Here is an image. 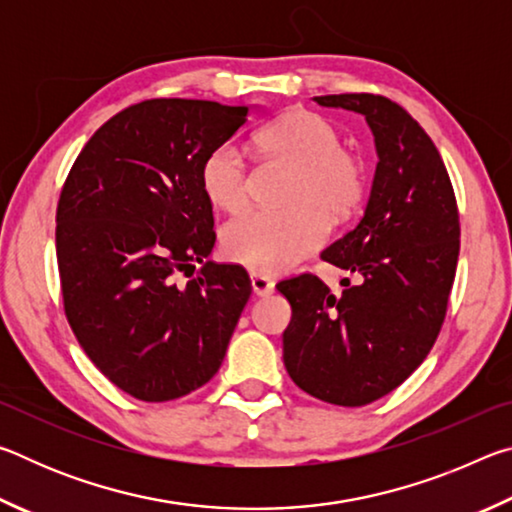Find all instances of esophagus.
Wrapping results in <instances>:
<instances>
[{
	"mask_svg": "<svg viewBox=\"0 0 512 512\" xmlns=\"http://www.w3.org/2000/svg\"><path fill=\"white\" fill-rule=\"evenodd\" d=\"M250 284H253L255 296H262V298L271 296L273 289H275L273 280H268L266 275H259V273H250Z\"/></svg>",
	"mask_w": 512,
	"mask_h": 512,
	"instance_id": "1",
	"label": "esophagus"
}]
</instances>
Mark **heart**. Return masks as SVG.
Here are the masks:
<instances>
[{
  "label": "heart",
  "instance_id": "heart-1",
  "mask_svg": "<svg viewBox=\"0 0 512 512\" xmlns=\"http://www.w3.org/2000/svg\"><path fill=\"white\" fill-rule=\"evenodd\" d=\"M266 155L296 167L284 210H250L221 232L223 255L255 273H284L323 246L327 217L348 219L366 194V167L327 119L307 110L277 117L255 135ZM201 187L214 207L239 212L248 198V171L235 144L205 155Z\"/></svg>",
  "mask_w": 512,
  "mask_h": 512
}]
</instances>
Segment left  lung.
I'll return each instance as SVG.
<instances>
[{
	"mask_svg": "<svg viewBox=\"0 0 512 512\" xmlns=\"http://www.w3.org/2000/svg\"><path fill=\"white\" fill-rule=\"evenodd\" d=\"M314 101L366 117L379 162L361 221L320 255L357 282L341 280V296L316 275L275 287L291 305L284 366L318 400L363 406L400 386L429 354L454 284L461 228L443 158L409 112L375 94Z\"/></svg>",
	"mask_w": 512,
	"mask_h": 512,
	"instance_id": "obj_1",
	"label": "left lung"
}]
</instances>
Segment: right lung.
<instances>
[{"mask_svg":"<svg viewBox=\"0 0 512 512\" xmlns=\"http://www.w3.org/2000/svg\"><path fill=\"white\" fill-rule=\"evenodd\" d=\"M259 106L151 99L108 119L76 158L56 212L65 314L121 391L167 402L221 368L250 298L237 264L207 262L212 203L201 164ZM196 263L187 285L175 275Z\"/></svg>","mask_w":512,"mask_h":512,"instance_id":"add662e5","label":"right lung"}]
</instances>
